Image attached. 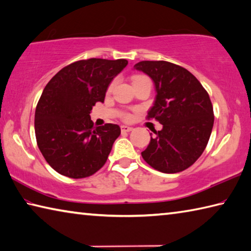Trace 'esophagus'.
<instances>
[{"instance_id": "obj_1", "label": "esophagus", "mask_w": 251, "mask_h": 251, "mask_svg": "<svg viewBox=\"0 0 251 251\" xmlns=\"http://www.w3.org/2000/svg\"><path fill=\"white\" fill-rule=\"evenodd\" d=\"M121 130L123 131V133H127V131L133 130V127H129V126H126V125H122L121 126Z\"/></svg>"}]
</instances>
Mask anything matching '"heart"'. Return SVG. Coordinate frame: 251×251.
I'll return each instance as SVG.
<instances>
[{"instance_id": "1", "label": "heart", "mask_w": 251, "mask_h": 251, "mask_svg": "<svg viewBox=\"0 0 251 251\" xmlns=\"http://www.w3.org/2000/svg\"><path fill=\"white\" fill-rule=\"evenodd\" d=\"M143 78H146V76H144V75H134L133 82H134V81H136V80H140V79H143ZM112 88H113V83H112V84H110V86H108V91H111V90H112ZM124 120H125V121H128V120H130V115H129V114H125V115H124Z\"/></svg>"}]
</instances>
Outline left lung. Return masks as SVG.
I'll return each instance as SVG.
<instances>
[{
	"label": "left lung",
	"instance_id": "1",
	"mask_svg": "<svg viewBox=\"0 0 251 251\" xmlns=\"http://www.w3.org/2000/svg\"><path fill=\"white\" fill-rule=\"evenodd\" d=\"M152 79L156 101L147 118L162 129L153 131L141 156L150 167L163 173L188 169L206 148L214 124L208 93L185 68L168 61H140L134 66Z\"/></svg>",
	"mask_w": 251,
	"mask_h": 251
}]
</instances>
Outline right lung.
Returning a JSON list of instances; mask_svg holds the SVG:
<instances>
[{
    "mask_svg": "<svg viewBox=\"0 0 251 251\" xmlns=\"http://www.w3.org/2000/svg\"><path fill=\"white\" fill-rule=\"evenodd\" d=\"M127 63L125 59L79 60L62 68L45 86L36 106L35 135L40 152L58 173L82 179L105 165L121 128L94 127L90 112L95 103L104 102L107 86Z\"/></svg>",
    "mask_w": 251,
    "mask_h": 251,
    "instance_id": "1",
    "label": "right lung"
}]
</instances>
